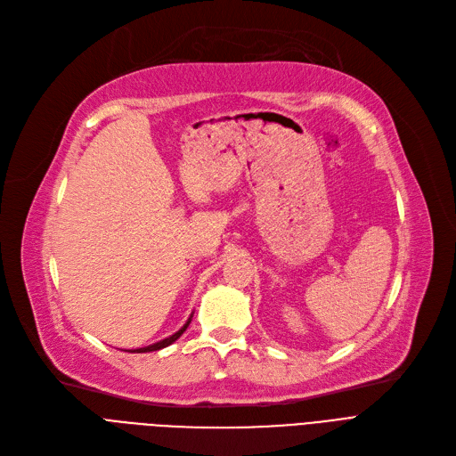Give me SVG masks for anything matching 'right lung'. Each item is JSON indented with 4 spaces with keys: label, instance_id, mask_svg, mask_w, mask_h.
Listing matches in <instances>:
<instances>
[{
    "label": "right lung",
    "instance_id": "right-lung-1",
    "mask_svg": "<svg viewBox=\"0 0 456 456\" xmlns=\"http://www.w3.org/2000/svg\"><path fill=\"white\" fill-rule=\"evenodd\" d=\"M190 322H191V316L188 318V322L175 332V334H172V337H167V338H164V340H160V342H155V344H151V346H146V347H138V349H129V353H150V351H159V349H162V347H167V346H172L181 334L186 330V327L190 325Z\"/></svg>",
    "mask_w": 456,
    "mask_h": 456
}]
</instances>
